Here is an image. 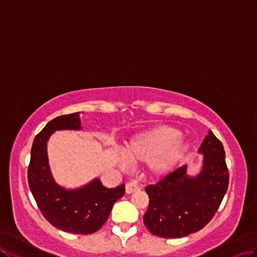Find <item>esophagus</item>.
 <instances>
[{
  "label": "esophagus",
  "mask_w": 257,
  "mask_h": 257,
  "mask_svg": "<svg viewBox=\"0 0 257 257\" xmlns=\"http://www.w3.org/2000/svg\"><path fill=\"white\" fill-rule=\"evenodd\" d=\"M141 186L139 185V183L137 181H132V182H128L126 184V194H132L135 192H138L140 191Z\"/></svg>",
  "instance_id": "1"
}]
</instances>
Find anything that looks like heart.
<instances>
[{
	"instance_id": "b5f03b06",
	"label": "heart",
	"mask_w": 257,
	"mask_h": 257,
	"mask_svg": "<svg viewBox=\"0 0 257 257\" xmlns=\"http://www.w3.org/2000/svg\"><path fill=\"white\" fill-rule=\"evenodd\" d=\"M179 130L169 126H157L135 136L119 153L118 162L122 167L131 162H146L151 175L160 176L170 172L179 162L183 149Z\"/></svg>"
}]
</instances>
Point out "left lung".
I'll use <instances>...</instances> for the list:
<instances>
[{
  "mask_svg": "<svg viewBox=\"0 0 257 257\" xmlns=\"http://www.w3.org/2000/svg\"><path fill=\"white\" fill-rule=\"evenodd\" d=\"M199 153L203 165L198 176H188L183 165L145 187L149 204L144 223L154 235L180 238L198 232L219 208L229 186L223 145L208 130Z\"/></svg>",
  "mask_w": 257,
  "mask_h": 257,
  "instance_id": "1",
  "label": "left lung"
}]
</instances>
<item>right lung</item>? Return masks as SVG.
I'll return each instance as SVG.
<instances>
[{
    "mask_svg": "<svg viewBox=\"0 0 257 257\" xmlns=\"http://www.w3.org/2000/svg\"><path fill=\"white\" fill-rule=\"evenodd\" d=\"M79 112L52 119L34 140L27 179L45 219L63 232L92 234L106 223L112 206L125 195V184L103 186L99 179L79 188L65 189L55 182L47 158V141L56 130H80Z\"/></svg>",
    "mask_w": 257,
    "mask_h": 257,
    "instance_id": "obj_1",
    "label": "right lung"
}]
</instances>
